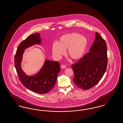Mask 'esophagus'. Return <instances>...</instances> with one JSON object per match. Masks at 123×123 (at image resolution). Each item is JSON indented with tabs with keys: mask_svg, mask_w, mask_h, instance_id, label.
<instances>
[{
	"mask_svg": "<svg viewBox=\"0 0 123 123\" xmlns=\"http://www.w3.org/2000/svg\"><path fill=\"white\" fill-rule=\"evenodd\" d=\"M61 68H62V69H64V68H66V66H65L64 64H62V65H61Z\"/></svg>",
	"mask_w": 123,
	"mask_h": 123,
	"instance_id": "1",
	"label": "esophagus"
}]
</instances>
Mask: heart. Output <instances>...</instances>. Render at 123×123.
<instances>
[{
	"label": "heart",
	"mask_w": 123,
	"mask_h": 123,
	"mask_svg": "<svg viewBox=\"0 0 123 123\" xmlns=\"http://www.w3.org/2000/svg\"><path fill=\"white\" fill-rule=\"evenodd\" d=\"M86 37L79 34L72 33L62 35L59 43H53L52 51L54 56L60 59L67 50V55L71 59L76 60L81 58L84 54L88 46Z\"/></svg>",
	"instance_id": "heart-1"
}]
</instances>
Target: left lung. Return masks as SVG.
Returning <instances> with one entry per match:
<instances>
[{"instance_id":"left-lung-1","label":"left lung","mask_w":123,"mask_h":123,"mask_svg":"<svg viewBox=\"0 0 123 123\" xmlns=\"http://www.w3.org/2000/svg\"><path fill=\"white\" fill-rule=\"evenodd\" d=\"M90 51L71 65L74 73L73 81L78 88L87 90L96 85L104 75L107 65V47L105 40L95 33Z\"/></svg>"}]
</instances>
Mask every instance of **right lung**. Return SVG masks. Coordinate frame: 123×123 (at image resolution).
<instances>
[{
  "mask_svg": "<svg viewBox=\"0 0 123 123\" xmlns=\"http://www.w3.org/2000/svg\"><path fill=\"white\" fill-rule=\"evenodd\" d=\"M40 35L39 33H35L30 35L20 43L15 55L14 64L19 80L24 87L37 94H45L49 92L55 86L60 71L59 62L46 60L41 70L33 76H27L21 66L24 49L34 44L40 43Z\"/></svg>",
  "mask_w": 123,
  "mask_h": 123,
  "instance_id": "obj_1",
  "label": "right lung"
}]
</instances>
